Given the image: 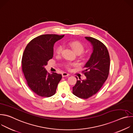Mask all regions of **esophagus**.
<instances>
[{
	"label": "esophagus",
	"instance_id": "34e87169",
	"mask_svg": "<svg viewBox=\"0 0 133 133\" xmlns=\"http://www.w3.org/2000/svg\"><path fill=\"white\" fill-rule=\"evenodd\" d=\"M69 76V74L67 73V72H64L62 73V76L63 77H66V76Z\"/></svg>",
	"mask_w": 133,
	"mask_h": 133
}]
</instances>
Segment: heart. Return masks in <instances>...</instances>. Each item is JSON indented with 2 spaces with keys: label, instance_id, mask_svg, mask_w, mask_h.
<instances>
[{
  "label": "heart",
  "instance_id": "1",
  "mask_svg": "<svg viewBox=\"0 0 133 133\" xmlns=\"http://www.w3.org/2000/svg\"><path fill=\"white\" fill-rule=\"evenodd\" d=\"M69 45L73 49V50L77 54H82L84 50V46L80 42L78 41L70 42H69ZM62 50H63V47L62 46H59L56 49V53L57 54L59 55L61 54ZM67 66H68V65H67Z\"/></svg>",
  "mask_w": 133,
  "mask_h": 133
}]
</instances>
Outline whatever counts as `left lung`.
I'll return each instance as SVG.
<instances>
[{"label":"left lung","mask_w":133,"mask_h":133,"mask_svg":"<svg viewBox=\"0 0 133 133\" xmlns=\"http://www.w3.org/2000/svg\"><path fill=\"white\" fill-rule=\"evenodd\" d=\"M90 43L92 52L85 65L83 71L86 79L77 80L72 87V93L77 97L87 99L96 94L108 78L110 67V57L105 45L90 37H85Z\"/></svg>","instance_id":"1"}]
</instances>
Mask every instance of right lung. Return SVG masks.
Segmentation results:
<instances>
[{
    "mask_svg": "<svg viewBox=\"0 0 133 133\" xmlns=\"http://www.w3.org/2000/svg\"><path fill=\"white\" fill-rule=\"evenodd\" d=\"M64 35L46 34L38 36L27 45L22 57V70L30 89L38 96L49 97L55 94L61 74H49L45 68L54 55V44Z\"/></svg>",
    "mask_w": 133,
    "mask_h": 133,
    "instance_id": "1",
    "label": "right lung"
}]
</instances>
